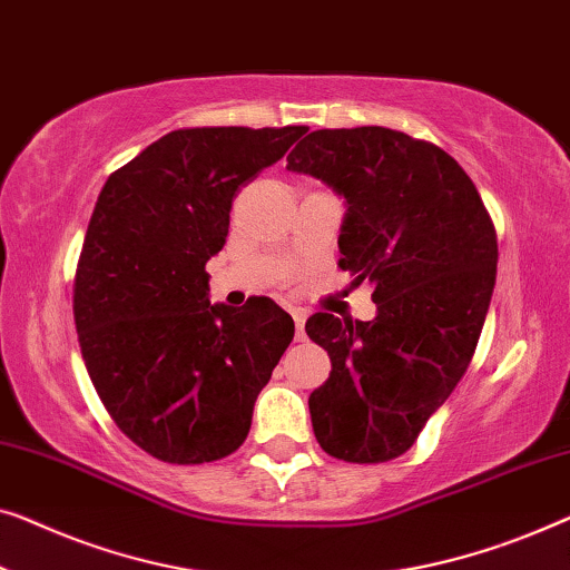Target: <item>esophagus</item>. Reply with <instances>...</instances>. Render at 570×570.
Listing matches in <instances>:
<instances>
[{"label":"esophagus","instance_id":"obj_1","mask_svg":"<svg viewBox=\"0 0 570 570\" xmlns=\"http://www.w3.org/2000/svg\"><path fill=\"white\" fill-rule=\"evenodd\" d=\"M293 318H295V340L305 342V311H293Z\"/></svg>","mask_w":570,"mask_h":570}]
</instances>
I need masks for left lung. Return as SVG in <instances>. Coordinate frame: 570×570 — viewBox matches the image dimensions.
I'll use <instances>...</instances> for the list:
<instances>
[{"label": "left lung", "instance_id": "1", "mask_svg": "<svg viewBox=\"0 0 570 570\" xmlns=\"http://www.w3.org/2000/svg\"><path fill=\"white\" fill-rule=\"evenodd\" d=\"M287 169L344 197L340 267L375 287L373 321L313 313L332 360L308 399L313 434L346 463H387L416 442L473 360L497 285V228L463 167L401 130H313Z\"/></svg>", "mask_w": 570, "mask_h": 570}]
</instances>
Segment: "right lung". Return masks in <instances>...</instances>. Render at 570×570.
Returning <instances> with one entry per match:
<instances>
[{
    "label": "right lung",
    "mask_w": 570,
    "mask_h": 570,
    "mask_svg": "<svg viewBox=\"0 0 570 570\" xmlns=\"http://www.w3.org/2000/svg\"><path fill=\"white\" fill-rule=\"evenodd\" d=\"M305 130H171L97 197L73 277L81 357L112 422L156 460L200 465L242 448L293 342L275 301L210 303L205 262L224 249L238 189Z\"/></svg>",
    "instance_id": "right-lung-1"
}]
</instances>
